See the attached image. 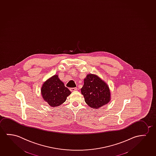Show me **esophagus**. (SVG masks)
Instances as JSON below:
<instances>
[{
	"label": "esophagus",
	"mask_w": 156,
	"mask_h": 156,
	"mask_svg": "<svg viewBox=\"0 0 156 156\" xmlns=\"http://www.w3.org/2000/svg\"><path fill=\"white\" fill-rule=\"evenodd\" d=\"M77 90V87H74V88H70V90H71V91H75V90Z\"/></svg>",
	"instance_id": "1"
}]
</instances>
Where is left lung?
<instances>
[{
    "label": "left lung",
    "instance_id": "obj_1",
    "mask_svg": "<svg viewBox=\"0 0 156 156\" xmlns=\"http://www.w3.org/2000/svg\"><path fill=\"white\" fill-rule=\"evenodd\" d=\"M85 101L92 108L98 109L108 104L111 100L107 84L97 76L88 74L84 79L81 89Z\"/></svg>",
    "mask_w": 156,
    "mask_h": 156
}]
</instances>
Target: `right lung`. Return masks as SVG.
<instances>
[{
    "instance_id": "right-lung-1",
    "label": "right lung",
    "mask_w": 156,
    "mask_h": 156,
    "mask_svg": "<svg viewBox=\"0 0 156 156\" xmlns=\"http://www.w3.org/2000/svg\"><path fill=\"white\" fill-rule=\"evenodd\" d=\"M71 92L58 78L54 75L44 83L41 88V94L44 101L50 106H58L66 101Z\"/></svg>"
}]
</instances>
